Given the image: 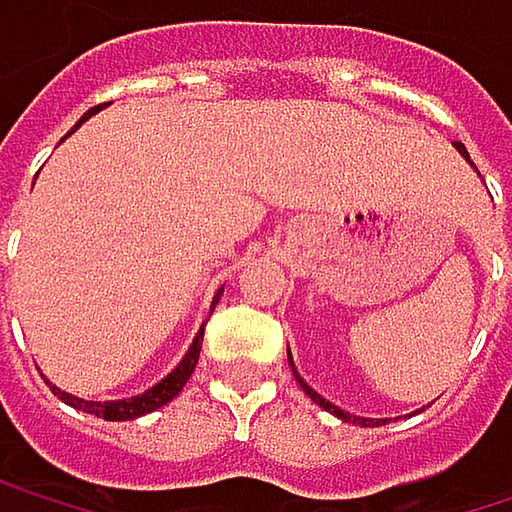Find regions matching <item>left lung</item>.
Here are the masks:
<instances>
[{"label":"left lung","instance_id":"8db88e82","mask_svg":"<svg viewBox=\"0 0 512 512\" xmlns=\"http://www.w3.org/2000/svg\"><path fill=\"white\" fill-rule=\"evenodd\" d=\"M454 148H457V151H460V154L468 159V151L462 148L460 142H454ZM468 162H471V159H468ZM471 165H474V162H471ZM287 361H290V367H293V356H290V350H287ZM293 376H296V382L302 385V391H305V394H308V397H311L317 406H323L326 412H332V415H335V418H341V421H353V424H358V427H382V424L388 421V418H358V415H350V412L338 409L335 403H329L326 397H320V394H317V391H314V388H311V385H308V382L299 376V370H296V367H293Z\"/></svg>","mask_w":512,"mask_h":512}]
</instances>
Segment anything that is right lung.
<instances>
[{
	"instance_id": "1",
	"label": "right lung",
	"mask_w": 512,
	"mask_h": 512,
	"mask_svg": "<svg viewBox=\"0 0 512 512\" xmlns=\"http://www.w3.org/2000/svg\"><path fill=\"white\" fill-rule=\"evenodd\" d=\"M94 112H100V106H97V109H91V112H85V115H82V121H88ZM82 121H79L76 127H82ZM76 127H73V130H76ZM73 130H70V133H73ZM70 133H67V136H70ZM219 296H222V290L213 296V308H216ZM201 341H204V329H198V335H195L192 347L186 350L183 361H180V364H177L165 379H159L154 388H148L145 394H136V397H127V400H82V397H73V394H67V391H61V388H55L52 382H50V388H52V394H58L67 406L82 409V412H88V415H97V418H106V421H133V418H142V415L154 412V409H159V406L171 403V400L183 391L186 379L192 376V370H195V364H198V356H201Z\"/></svg>"
}]
</instances>
